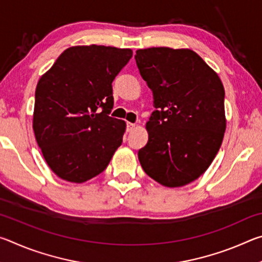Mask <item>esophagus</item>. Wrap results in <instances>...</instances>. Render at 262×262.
<instances>
[{
    "label": "esophagus",
    "instance_id": "esophagus-1",
    "mask_svg": "<svg viewBox=\"0 0 262 262\" xmlns=\"http://www.w3.org/2000/svg\"><path fill=\"white\" fill-rule=\"evenodd\" d=\"M135 129V123H132V122H127V132L130 133Z\"/></svg>",
    "mask_w": 262,
    "mask_h": 262
}]
</instances>
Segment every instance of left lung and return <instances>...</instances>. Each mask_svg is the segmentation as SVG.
I'll return each instance as SVG.
<instances>
[{"mask_svg":"<svg viewBox=\"0 0 262 262\" xmlns=\"http://www.w3.org/2000/svg\"><path fill=\"white\" fill-rule=\"evenodd\" d=\"M137 68L154 96L148 143L139 150L145 173L180 187L205 172L223 141L224 88L214 70L190 50L136 51Z\"/></svg>","mask_w":262,"mask_h":262,"instance_id":"8db88e82","label":"left lung"}]
</instances>
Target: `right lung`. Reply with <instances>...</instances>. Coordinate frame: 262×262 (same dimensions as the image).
<instances>
[{
    "instance_id": "obj_1",
    "label": "right lung",
    "mask_w": 262,
    "mask_h": 262,
    "mask_svg": "<svg viewBox=\"0 0 262 262\" xmlns=\"http://www.w3.org/2000/svg\"><path fill=\"white\" fill-rule=\"evenodd\" d=\"M132 56L128 48L70 47L39 79L33 130L61 179L84 183L98 176L121 145L126 123L110 117L112 82Z\"/></svg>"
}]
</instances>
